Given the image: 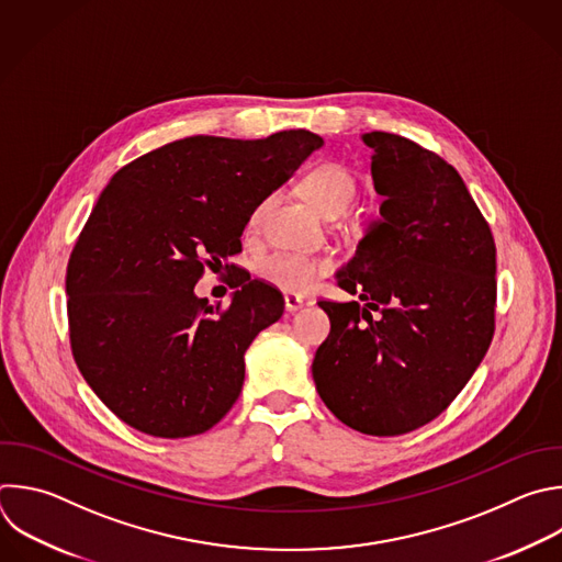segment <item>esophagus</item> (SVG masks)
<instances>
[{
  "instance_id": "esophagus-1",
  "label": "esophagus",
  "mask_w": 562,
  "mask_h": 562,
  "mask_svg": "<svg viewBox=\"0 0 562 562\" xmlns=\"http://www.w3.org/2000/svg\"><path fill=\"white\" fill-rule=\"evenodd\" d=\"M302 304H304V297L302 295H295V293H286L284 295V306H286V311H300L302 308Z\"/></svg>"
}]
</instances>
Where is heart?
<instances>
[{"mask_svg": "<svg viewBox=\"0 0 562 562\" xmlns=\"http://www.w3.org/2000/svg\"><path fill=\"white\" fill-rule=\"evenodd\" d=\"M302 194L308 203L322 212L326 218H335L344 214L350 203L355 201L357 184L350 171L339 162H317L302 176ZM269 201H260L254 212L249 214V229L260 227L265 210ZM330 269V260L319 256H308L300 251H276L260 260L258 273L265 282L273 284L286 293H302L306 291L322 273Z\"/></svg>", "mask_w": 562, "mask_h": 562, "instance_id": "obj_1", "label": "heart"}]
</instances>
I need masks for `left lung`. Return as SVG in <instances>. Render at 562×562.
<instances>
[{"instance_id":"8db88e82","label":"left lung","mask_w":562,"mask_h":562,"mask_svg":"<svg viewBox=\"0 0 562 562\" xmlns=\"http://www.w3.org/2000/svg\"><path fill=\"white\" fill-rule=\"evenodd\" d=\"M384 203L337 271L352 302H317L330 333L315 389L348 428L395 437L439 417L494 335L496 247L459 171L389 132H368Z\"/></svg>"}]
</instances>
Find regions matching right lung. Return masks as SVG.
<instances>
[{
  "label": "right lung",
  "mask_w": 562,
  "mask_h": 562,
  "mask_svg": "<svg viewBox=\"0 0 562 562\" xmlns=\"http://www.w3.org/2000/svg\"><path fill=\"white\" fill-rule=\"evenodd\" d=\"M324 140L187 136L121 167L68 262L70 346L83 380L127 426L160 439L214 428L236 404L245 352L278 322L282 295L243 280L229 306L194 286L243 249L254 207Z\"/></svg>",
  "instance_id": "right-lung-1"
}]
</instances>
